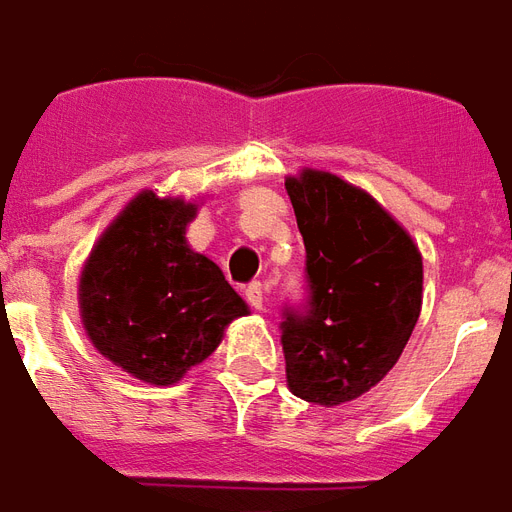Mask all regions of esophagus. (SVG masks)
<instances>
[{
    "instance_id": "esophagus-1",
    "label": "esophagus",
    "mask_w": 512,
    "mask_h": 512,
    "mask_svg": "<svg viewBox=\"0 0 512 512\" xmlns=\"http://www.w3.org/2000/svg\"><path fill=\"white\" fill-rule=\"evenodd\" d=\"M245 299H248V305L253 310H261L264 307V286L261 283H251V286L245 288Z\"/></svg>"
}]
</instances>
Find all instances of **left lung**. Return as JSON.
Listing matches in <instances>:
<instances>
[{
	"label": "left lung",
	"instance_id": "left-lung-1",
	"mask_svg": "<svg viewBox=\"0 0 512 512\" xmlns=\"http://www.w3.org/2000/svg\"><path fill=\"white\" fill-rule=\"evenodd\" d=\"M310 310L283 321L286 383L321 407L359 399L397 364L424 302L421 251L378 199L324 169L288 175Z\"/></svg>",
	"mask_w": 512,
	"mask_h": 512
}]
</instances>
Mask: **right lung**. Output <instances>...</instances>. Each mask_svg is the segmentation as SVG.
Listing matches in <instances>:
<instances>
[{
  "instance_id": "right-lung-1",
  "label": "right lung",
  "mask_w": 512,
  "mask_h": 512,
  "mask_svg": "<svg viewBox=\"0 0 512 512\" xmlns=\"http://www.w3.org/2000/svg\"><path fill=\"white\" fill-rule=\"evenodd\" d=\"M199 202L145 188L115 215L83 261L80 321L115 367L151 386H172L248 315L221 267L186 240Z\"/></svg>"
}]
</instances>
